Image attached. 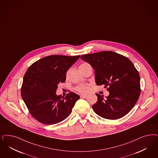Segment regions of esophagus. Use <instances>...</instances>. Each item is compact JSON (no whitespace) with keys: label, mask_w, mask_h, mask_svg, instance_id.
<instances>
[{"label":"esophagus","mask_w":158,"mask_h":158,"mask_svg":"<svg viewBox=\"0 0 158 158\" xmlns=\"http://www.w3.org/2000/svg\"><path fill=\"white\" fill-rule=\"evenodd\" d=\"M87 96V94H81V98H86Z\"/></svg>","instance_id":"esophagus-1"}]
</instances>
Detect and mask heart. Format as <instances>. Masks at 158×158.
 Listing matches in <instances>:
<instances>
[{
	"instance_id": "obj_1",
	"label": "heart",
	"mask_w": 158,
	"mask_h": 158,
	"mask_svg": "<svg viewBox=\"0 0 158 158\" xmlns=\"http://www.w3.org/2000/svg\"><path fill=\"white\" fill-rule=\"evenodd\" d=\"M77 92L80 93H86L89 90V87L87 85H81L75 87Z\"/></svg>"
}]
</instances>
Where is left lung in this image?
Listing matches in <instances>:
<instances>
[{"mask_svg": "<svg viewBox=\"0 0 158 158\" xmlns=\"http://www.w3.org/2000/svg\"><path fill=\"white\" fill-rule=\"evenodd\" d=\"M81 58L94 69L96 85L108 87L106 98L96 94L98 101L92 106L94 112L109 120L127 114L141 92L140 76L132 62L122 55L108 51L83 55Z\"/></svg>", "mask_w": 158, "mask_h": 158, "instance_id": "8db88e82", "label": "left lung"}]
</instances>
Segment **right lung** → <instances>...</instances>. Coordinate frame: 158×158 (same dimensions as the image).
Returning <instances> with one entry per match:
<instances>
[{"label": "right lung", "mask_w": 158, "mask_h": 158, "mask_svg": "<svg viewBox=\"0 0 158 158\" xmlns=\"http://www.w3.org/2000/svg\"><path fill=\"white\" fill-rule=\"evenodd\" d=\"M80 55H53L33 63L26 71L21 94L30 113L44 124H55L66 119L79 96L69 93L65 97L56 95L58 85L66 81V73Z\"/></svg>", "instance_id": "add662e5"}]
</instances>
